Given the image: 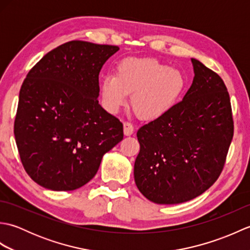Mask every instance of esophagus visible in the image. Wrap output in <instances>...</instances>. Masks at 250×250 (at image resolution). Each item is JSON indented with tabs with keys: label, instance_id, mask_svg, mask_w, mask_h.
Listing matches in <instances>:
<instances>
[{
	"label": "esophagus",
	"instance_id": "esophagus-1",
	"mask_svg": "<svg viewBox=\"0 0 250 250\" xmlns=\"http://www.w3.org/2000/svg\"><path fill=\"white\" fill-rule=\"evenodd\" d=\"M134 132V128L133 125H132V124H130V122H125L124 124V133L125 135L129 136L131 134H133Z\"/></svg>",
	"mask_w": 250,
	"mask_h": 250
}]
</instances>
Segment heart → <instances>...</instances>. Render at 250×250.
Listing matches in <instances>:
<instances>
[{
	"label": "heart",
	"mask_w": 250,
	"mask_h": 250,
	"mask_svg": "<svg viewBox=\"0 0 250 250\" xmlns=\"http://www.w3.org/2000/svg\"><path fill=\"white\" fill-rule=\"evenodd\" d=\"M182 72L151 58H126L107 74L100 84L104 107L117 113L131 94V106L144 120H155L167 114L184 92Z\"/></svg>",
	"instance_id": "1"
}]
</instances>
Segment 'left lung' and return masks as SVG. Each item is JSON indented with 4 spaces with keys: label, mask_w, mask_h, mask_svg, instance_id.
Returning a JSON list of instances; mask_svg holds the SVG:
<instances>
[{
    "label": "left lung",
    "mask_w": 250,
    "mask_h": 250,
    "mask_svg": "<svg viewBox=\"0 0 250 250\" xmlns=\"http://www.w3.org/2000/svg\"><path fill=\"white\" fill-rule=\"evenodd\" d=\"M191 62L194 77L183 101L136 133L141 149L135 184L157 204L184 203L210 188L232 142V109L224 81L199 60Z\"/></svg>",
    "instance_id": "obj_1"
}]
</instances>
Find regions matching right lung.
I'll list each match as a JSON object with an SVG mask.
<instances>
[{"label":"right lung","instance_id":"add662e5","mask_svg":"<svg viewBox=\"0 0 250 250\" xmlns=\"http://www.w3.org/2000/svg\"><path fill=\"white\" fill-rule=\"evenodd\" d=\"M118 50L71 41L46 54L26 75L14 134L25 172L42 187H83L124 139L122 124L98 100L101 68Z\"/></svg>","mask_w":250,"mask_h":250}]
</instances>
